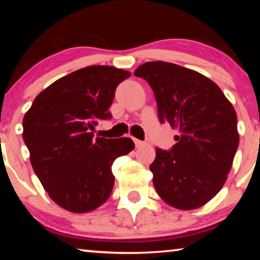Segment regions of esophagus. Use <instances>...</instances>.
Returning a JSON list of instances; mask_svg holds the SVG:
<instances>
[{"label":"esophagus","instance_id":"obj_1","mask_svg":"<svg viewBox=\"0 0 260 260\" xmlns=\"http://www.w3.org/2000/svg\"><path fill=\"white\" fill-rule=\"evenodd\" d=\"M134 143H135L136 148H141V147L146 146V142H143V141H140V140H136V139H134Z\"/></svg>","mask_w":260,"mask_h":260}]
</instances>
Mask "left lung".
Instances as JSON below:
<instances>
[{
    "label": "left lung",
    "mask_w": 260,
    "mask_h": 260,
    "mask_svg": "<svg viewBox=\"0 0 260 260\" xmlns=\"http://www.w3.org/2000/svg\"><path fill=\"white\" fill-rule=\"evenodd\" d=\"M153 90L159 121L179 131L169 151L156 149L152 181L162 200L193 210L217 195L239 147L237 116L221 89L192 70L148 61L135 70Z\"/></svg>",
    "instance_id": "obj_1"
}]
</instances>
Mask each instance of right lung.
<instances>
[{"instance_id":"add662e5","label":"right lung","mask_w":260,"mask_h":260,"mask_svg":"<svg viewBox=\"0 0 260 260\" xmlns=\"http://www.w3.org/2000/svg\"><path fill=\"white\" fill-rule=\"evenodd\" d=\"M125 70L93 65L56 80L35 98L23 120L30 164L50 199L74 213L102 205L111 195L116 158L134 149L129 138L94 139L99 120L111 118L114 91Z\"/></svg>"}]
</instances>
